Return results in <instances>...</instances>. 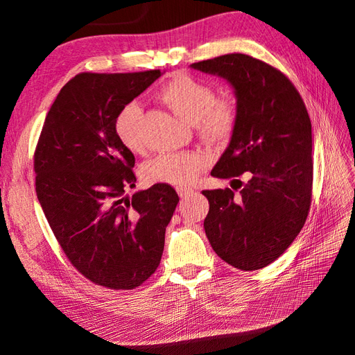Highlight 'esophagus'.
<instances>
[{
    "label": "esophagus",
    "instance_id": "esophagus-1",
    "mask_svg": "<svg viewBox=\"0 0 355 355\" xmlns=\"http://www.w3.org/2000/svg\"><path fill=\"white\" fill-rule=\"evenodd\" d=\"M176 191H178V194H179L180 198H185V197H188V196H191V194H194V189L185 188V187H178Z\"/></svg>",
    "mask_w": 355,
    "mask_h": 355
}]
</instances>
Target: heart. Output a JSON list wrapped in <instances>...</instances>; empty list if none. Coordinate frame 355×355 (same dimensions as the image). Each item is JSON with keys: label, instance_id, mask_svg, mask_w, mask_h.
Wrapping results in <instances>:
<instances>
[{"label": "heart", "instance_id": "1", "mask_svg": "<svg viewBox=\"0 0 355 355\" xmlns=\"http://www.w3.org/2000/svg\"><path fill=\"white\" fill-rule=\"evenodd\" d=\"M158 98L188 123H194L197 135L209 144L230 141L237 125V106L230 96H214L209 84L188 73H176L158 92ZM142 110L137 102H128L118 111L114 132L120 144L133 154L142 151ZM211 161L209 151H187L163 154L146 161L142 176L148 184L189 187L207 168Z\"/></svg>", "mask_w": 355, "mask_h": 355}]
</instances>
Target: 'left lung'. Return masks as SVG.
Returning a JSON list of instances; mask_svg holds the SVG:
<instances>
[{"mask_svg": "<svg viewBox=\"0 0 355 355\" xmlns=\"http://www.w3.org/2000/svg\"><path fill=\"white\" fill-rule=\"evenodd\" d=\"M228 80L237 96V125L211 176L230 188L202 191L210 204L204 230L222 261L243 271L270 265L305 225L313 198V135L306 106L270 63L230 53L192 63ZM245 174L243 186L238 179Z\"/></svg>", "mask_w": 355, "mask_h": 355, "instance_id": "left-lung-1", "label": "left lung"}]
</instances>
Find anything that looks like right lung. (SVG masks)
I'll return each mask as SVG.
<instances>
[{"label": "right lung", "instance_id": "obj_1", "mask_svg": "<svg viewBox=\"0 0 355 355\" xmlns=\"http://www.w3.org/2000/svg\"><path fill=\"white\" fill-rule=\"evenodd\" d=\"M159 75H75L51 105L34 153L37 197L63 253L87 280L112 290L136 288L155 272L179 202L166 184L124 196L136 184L135 155L114 132L118 111Z\"/></svg>", "mask_w": 355, "mask_h": 355}]
</instances>
